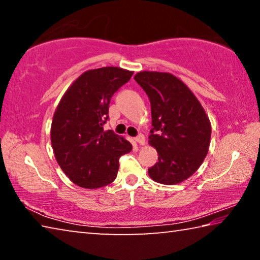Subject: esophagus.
<instances>
[{"mask_svg": "<svg viewBox=\"0 0 260 260\" xmlns=\"http://www.w3.org/2000/svg\"><path fill=\"white\" fill-rule=\"evenodd\" d=\"M135 142L140 144V146H143V144L146 143V139H144L143 135H139L138 138H135Z\"/></svg>", "mask_w": 260, "mask_h": 260, "instance_id": "esophagus-1", "label": "esophagus"}]
</instances>
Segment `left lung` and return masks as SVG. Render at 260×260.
<instances>
[{"mask_svg": "<svg viewBox=\"0 0 260 260\" xmlns=\"http://www.w3.org/2000/svg\"><path fill=\"white\" fill-rule=\"evenodd\" d=\"M135 81L151 104L149 144L157 150L158 161L149 177L161 184H178L190 178L208 155L211 122L195 94L169 72L142 71Z\"/></svg>", "mask_w": 260, "mask_h": 260, "instance_id": "1", "label": "left lung"}]
</instances>
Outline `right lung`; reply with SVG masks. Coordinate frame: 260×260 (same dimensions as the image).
Wrapping results in <instances>:
<instances>
[{
  "mask_svg": "<svg viewBox=\"0 0 260 260\" xmlns=\"http://www.w3.org/2000/svg\"><path fill=\"white\" fill-rule=\"evenodd\" d=\"M133 71L105 67L88 70L73 81L55 110L50 140L63 172L77 186L95 189L114 181L120 156L132 144L104 131L113 94L129 81Z\"/></svg>",
  "mask_w": 260,
  "mask_h": 260,
  "instance_id": "right-lung-1",
  "label": "right lung"
}]
</instances>
